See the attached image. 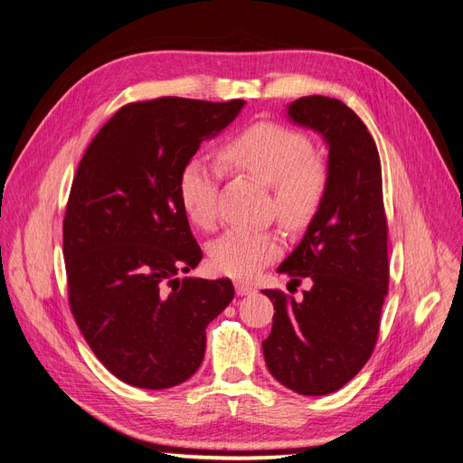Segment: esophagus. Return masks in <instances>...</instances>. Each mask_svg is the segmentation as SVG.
<instances>
[{"mask_svg": "<svg viewBox=\"0 0 463 463\" xmlns=\"http://www.w3.org/2000/svg\"><path fill=\"white\" fill-rule=\"evenodd\" d=\"M234 288H236V294H238V296H248V294L256 292V288L250 287V285H244V282H236Z\"/></svg>", "mask_w": 463, "mask_h": 463, "instance_id": "1", "label": "esophagus"}]
</instances>
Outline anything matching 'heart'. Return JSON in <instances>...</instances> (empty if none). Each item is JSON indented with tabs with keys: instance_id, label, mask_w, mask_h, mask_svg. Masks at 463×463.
Instances as JSON below:
<instances>
[{
	"instance_id": "heart-1",
	"label": "heart",
	"mask_w": 463,
	"mask_h": 463,
	"mask_svg": "<svg viewBox=\"0 0 463 463\" xmlns=\"http://www.w3.org/2000/svg\"><path fill=\"white\" fill-rule=\"evenodd\" d=\"M225 167L271 186L275 215L287 227H302L316 215L326 190V171L313 156L304 132L279 123H256L222 144ZM219 171L200 157L184 163L178 175V200L190 222L210 229L217 217ZM280 253L277 234L231 229L212 244L210 263L219 275L250 279Z\"/></svg>"
}]
</instances>
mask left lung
<instances>
[{
    "mask_svg": "<svg viewBox=\"0 0 463 463\" xmlns=\"http://www.w3.org/2000/svg\"><path fill=\"white\" fill-rule=\"evenodd\" d=\"M288 117L326 142V190L302 242L277 269L290 282L309 279L304 300L263 290L275 306L263 355L287 389L323 396L352 381L377 345L389 292L381 159L362 118L340 99L306 96L290 103Z\"/></svg>",
    "mask_w": 463,
    "mask_h": 463,
    "instance_id": "1",
    "label": "left lung"
}]
</instances>
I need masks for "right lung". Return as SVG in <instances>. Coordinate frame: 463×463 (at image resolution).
Instances as JSON below:
<instances>
[{
    "label": "right lung",
    "mask_w": 463,
    "mask_h": 463,
    "mask_svg": "<svg viewBox=\"0 0 463 463\" xmlns=\"http://www.w3.org/2000/svg\"><path fill=\"white\" fill-rule=\"evenodd\" d=\"M244 103H128L79 163L63 221L69 306L98 360L127 384L161 391L190 379L207 325L234 298L229 279H178L202 260L178 175Z\"/></svg>",
    "instance_id": "add662e5"
}]
</instances>
